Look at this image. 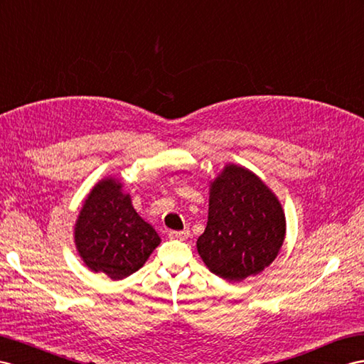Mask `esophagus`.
<instances>
[{
    "instance_id": "34e87169",
    "label": "esophagus",
    "mask_w": 364,
    "mask_h": 364,
    "mask_svg": "<svg viewBox=\"0 0 364 364\" xmlns=\"http://www.w3.org/2000/svg\"><path fill=\"white\" fill-rule=\"evenodd\" d=\"M169 238L171 240H188L189 238V230H169Z\"/></svg>"
}]
</instances>
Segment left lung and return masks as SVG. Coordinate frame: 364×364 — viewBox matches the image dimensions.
<instances>
[{
  "mask_svg": "<svg viewBox=\"0 0 364 364\" xmlns=\"http://www.w3.org/2000/svg\"><path fill=\"white\" fill-rule=\"evenodd\" d=\"M286 218L274 192L247 171L228 164L210 183L208 226L197 241L204 264L241 282L271 264L283 246Z\"/></svg>",
  "mask_w": 364,
  "mask_h": 364,
  "instance_id": "left-lung-1",
  "label": "left lung"
}]
</instances>
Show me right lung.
I'll use <instances>...</instances> for the list:
<instances>
[{
	"mask_svg": "<svg viewBox=\"0 0 364 364\" xmlns=\"http://www.w3.org/2000/svg\"><path fill=\"white\" fill-rule=\"evenodd\" d=\"M160 241L134 209L123 183L112 176L90 191L75 225V246L82 262L112 279H123L143 267Z\"/></svg>",
	"mask_w": 364,
	"mask_h": 364,
	"instance_id": "1",
	"label": "right lung"
}]
</instances>
